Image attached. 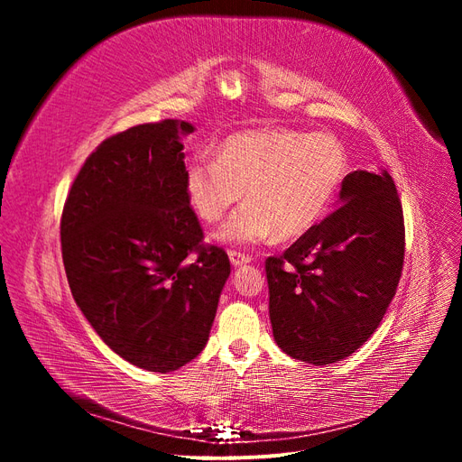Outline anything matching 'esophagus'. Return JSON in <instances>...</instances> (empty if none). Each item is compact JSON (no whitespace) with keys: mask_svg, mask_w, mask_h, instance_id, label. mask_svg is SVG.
Returning <instances> with one entry per match:
<instances>
[{"mask_svg":"<svg viewBox=\"0 0 462 462\" xmlns=\"http://www.w3.org/2000/svg\"><path fill=\"white\" fill-rule=\"evenodd\" d=\"M229 260H231V263L235 265V268H239V265H245V263H248L250 258L248 254H243V253H236V250H229Z\"/></svg>","mask_w":462,"mask_h":462,"instance_id":"34e87169","label":"esophagus"}]
</instances>
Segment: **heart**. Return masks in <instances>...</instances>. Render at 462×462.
<instances>
[{
    "label": "heart",
    "mask_w": 462,
    "mask_h": 462,
    "mask_svg": "<svg viewBox=\"0 0 462 462\" xmlns=\"http://www.w3.org/2000/svg\"><path fill=\"white\" fill-rule=\"evenodd\" d=\"M348 173L343 144L331 134L270 127L227 136L217 160L192 158L185 171L194 212L214 223L241 200L216 239L253 245L297 239L326 216Z\"/></svg>",
    "instance_id": "b5f03b06"
}]
</instances>
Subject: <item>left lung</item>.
Returning a JSON list of instances; mask_svg holds the SVG:
<instances>
[{"label":"left lung","instance_id":"left-lung-1","mask_svg":"<svg viewBox=\"0 0 462 462\" xmlns=\"http://www.w3.org/2000/svg\"><path fill=\"white\" fill-rule=\"evenodd\" d=\"M404 258L393 179L353 171L337 209L283 256L265 260L273 339L289 356L324 366L351 356L380 326Z\"/></svg>","mask_w":462,"mask_h":462}]
</instances>
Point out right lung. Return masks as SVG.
<instances>
[{
    "mask_svg": "<svg viewBox=\"0 0 462 462\" xmlns=\"http://www.w3.org/2000/svg\"><path fill=\"white\" fill-rule=\"evenodd\" d=\"M190 123L165 119L107 138L82 165L61 217L77 306L111 351L148 372H173L202 351L231 273L226 250L202 245L190 208Z\"/></svg>",
    "mask_w": 462,
    "mask_h": 462,
    "instance_id": "add662e5",
    "label": "right lung"
}]
</instances>
